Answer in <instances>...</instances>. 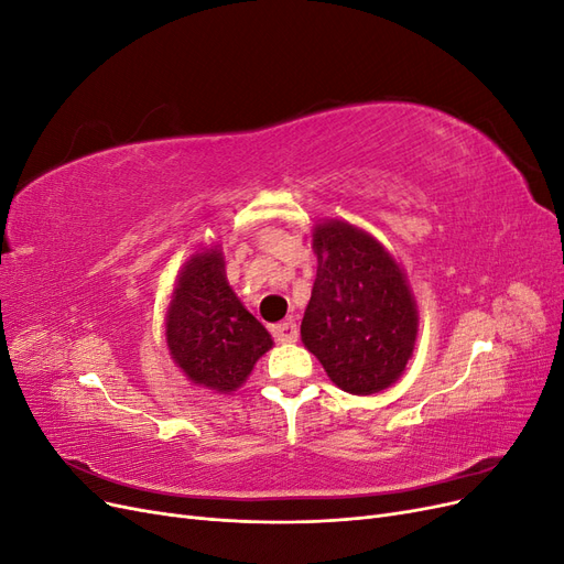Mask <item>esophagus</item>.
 I'll return each mask as SVG.
<instances>
[{
    "mask_svg": "<svg viewBox=\"0 0 564 564\" xmlns=\"http://www.w3.org/2000/svg\"><path fill=\"white\" fill-rule=\"evenodd\" d=\"M275 338L280 340V344H296L299 340V327L294 319H286L282 324H278L275 327Z\"/></svg>",
    "mask_w": 564,
    "mask_h": 564,
    "instance_id": "1",
    "label": "esophagus"
}]
</instances>
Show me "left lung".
I'll return each instance as SVG.
<instances>
[{
	"instance_id": "obj_1",
	"label": "left lung",
	"mask_w": 564,
	"mask_h": 564,
	"mask_svg": "<svg viewBox=\"0 0 564 564\" xmlns=\"http://www.w3.org/2000/svg\"><path fill=\"white\" fill-rule=\"evenodd\" d=\"M317 278L301 340L350 395H377L412 360L419 308L406 272L377 237L348 220L313 226Z\"/></svg>"
}]
</instances>
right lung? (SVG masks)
<instances>
[{
    "instance_id": "right-lung-1",
    "label": "right lung",
    "mask_w": 564,
    "mask_h": 564,
    "mask_svg": "<svg viewBox=\"0 0 564 564\" xmlns=\"http://www.w3.org/2000/svg\"><path fill=\"white\" fill-rule=\"evenodd\" d=\"M164 338L174 365L193 386L230 395L272 348V338L226 278L218 245L199 247L178 270L164 315Z\"/></svg>"
}]
</instances>
